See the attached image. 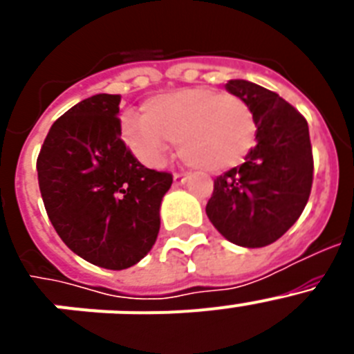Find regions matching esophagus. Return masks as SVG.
Segmentation results:
<instances>
[{"label":"esophagus","mask_w":354,"mask_h":354,"mask_svg":"<svg viewBox=\"0 0 354 354\" xmlns=\"http://www.w3.org/2000/svg\"><path fill=\"white\" fill-rule=\"evenodd\" d=\"M186 179H187L186 174H174L175 184H184V183H186Z\"/></svg>","instance_id":"esophagus-1"}]
</instances>
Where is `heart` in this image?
I'll return each mask as SVG.
<instances>
[{
  "label": "heart",
  "instance_id": "heart-1",
  "mask_svg": "<svg viewBox=\"0 0 354 354\" xmlns=\"http://www.w3.org/2000/svg\"><path fill=\"white\" fill-rule=\"evenodd\" d=\"M122 134L145 165H158L171 143L180 158L205 174L245 162L257 140V122L248 102L234 93L196 86L152 97L142 118H126Z\"/></svg>",
  "mask_w": 354,
  "mask_h": 354
}]
</instances>
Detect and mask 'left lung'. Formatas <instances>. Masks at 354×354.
Instances as JSON below:
<instances>
[{
  "instance_id": "1",
  "label": "left lung",
  "mask_w": 354,
  "mask_h": 354,
  "mask_svg": "<svg viewBox=\"0 0 354 354\" xmlns=\"http://www.w3.org/2000/svg\"><path fill=\"white\" fill-rule=\"evenodd\" d=\"M225 88L252 108L257 145L241 167L216 177L205 212L225 239L262 248L296 223L310 196L314 156L308 124L298 109L264 86L232 80Z\"/></svg>"
}]
</instances>
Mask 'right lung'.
Instances as JSON below:
<instances>
[{
  "label": "right lung",
  "instance_id": "1",
  "mask_svg": "<svg viewBox=\"0 0 354 354\" xmlns=\"http://www.w3.org/2000/svg\"><path fill=\"white\" fill-rule=\"evenodd\" d=\"M120 95L72 106L49 129L37 158L39 187L53 227L90 264L126 270L159 232V205L174 177L145 168L120 138Z\"/></svg>",
  "mask_w": 354,
  "mask_h": 354
}]
</instances>
